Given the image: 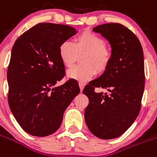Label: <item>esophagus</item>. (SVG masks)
<instances>
[{
	"mask_svg": "<svg viewBox=\"0 0 157 157\" xmlns=\"http://www.w3.org/2000/svg\"><path fill=\"white\" fill-rule=\"evenodd\" d=\"M79 86H80V91H81V92H82L83 89H84V83L80 82V83H79Z\"/></svg>",
	"mask_w": 157,
	"mask_h": 157,
	"instance_id": "1",
	"label": "esophagus"
}]
</instances>
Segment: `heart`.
Listing matches in <instances>:
<instances>
[{
	"instance_id": "obj_1",
	"label": "heart",
	"mask_w": 157,
	"mask_h": 157,
	"mask_svg": "<svg viewBox=\"0 0 157 157\" xmlns=\"http://www.w3.org/2000/svg\"><path fill=\"white\" fill-rule=\"evenodd\" d=\"M60 59L65 67L71 68L75 64L78 54H84L82 65L75 66L68 72L71 78L87 81L95 73L104 72L111 63V50L105 45L104 39L89 30H85L75 38L73 43L65 40L58 47Z\"/></svg>"
}]
</instances>
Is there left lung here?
<instances>
[{"instance_id": "left-lung-1", "label": "left lung", "mask_w": 157, "mask_h": 157, "mask_svg": "<svg viewBox=\"0 0 157 157\" xmlns=\"http://www.w3.org/2000/svg\"><path fill=\"white\" fill-rule=\"evenodd\" d=\"M109 41L112 58L104 73L83 90L89 99L84 111L88 129L100 139H113L129 129L138 115L144 88V55L141 43L129 28L118 23L93 28ZM95 87L109 94H97Z\"/></svg>"}]
</instances>
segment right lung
<instances>
[{"mask_svg":"<svg viewBox=\"0 0 157 157\" xmlns=\"http://www.w3.org/2000/svg\"><path fill=\"white\" fill-rule=\"evenodd\" d=\"M77 33L64 24L39 23L16 39L11 54L7 79L11 111L24 131L46 137L61 126L65 109L80 93L78 84L65 77L60 44Z\"/></svg>","mask_w":157,"mask_h":157,"instance_id":"obj_1","label":"right lung"}]
</instances>
